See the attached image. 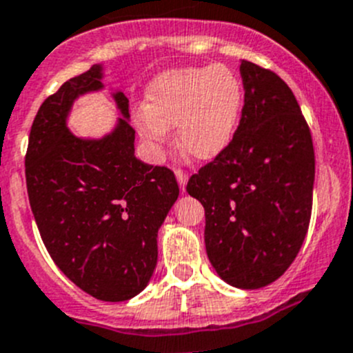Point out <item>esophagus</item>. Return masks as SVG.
Segmentation results:
<instances>
[{
    "label": "esophagus",
    "mask_w": 353,
    "mask_h": 353,
    "mask_svg": "<svg viewBox=\"0 0 353 353\" xmlns=\"http://www.w3.org/2000/svg\"><path fill=\"white\" fill-rule=\"evenodd\" d=\"M174 174H176V180H179V185L180 189H182V192H185V185H187V180H189V174H187L183 170H176L174 171Z\"/></svg>",
    "instance_id": "34e87169"
}]
</instances>
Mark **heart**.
<instances>
[{
  "label": "heart",
  "instance_id": "1",
  "mask_svg": "<svg viewBox=\"0 0 353 353\" xmlns=\"http://www.w3.org/2000/svg\"><path fill=\"white\" fill-rule=\"evenodd\" d=\"M244 90L230 67H185L159 74L147 88V105L133 121L142 139L159 150L176 126L179 145L197 161H211L236 135Z\"/></svg>",
  "mask_w": 353,
  "mask_h": 353
}]
</instances>
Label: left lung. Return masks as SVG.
Here are the masks:
<instances>
[{
  "label": "left lung",
  "mask_w": 353,
  "mask_h": 353,
  "mask_svg": "<svg viewBox=\"0 0 353 353\" xmlns=\"http://www.w3.org/2000/svg\"><path fill=\"white\" fill-rule=\"evenodd\" d=\"M244 107L232 142L192 174L187 192L206 214L204 243L221 279L268 286L296 258L312 214L315 156L290 86L241 60Z\"/></svg>",
  "instance_id": "8db88e82"
}]
</instances>
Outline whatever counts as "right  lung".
Instances as JSON below:
<instances>
[{"label": "right lung", "mask_w": 353, "mask_h": 353, "mask_svg": "<svg viewBox=\"0 0 353 353\" xmlns=\"http://www.w3.org/2000/svg\"><path fill=\"white\" fill-rule=\"evenodd\" d=\"M103 67L69 79L39 107L26 154L29 203L57 267L85 293L124 301L149 284L157 230L179 199L173 171L135 157V130L123 92L121 116L102 139L69 132L74 100L103 88Z\"/></svg>", "instance_id": "add662e5"}]
</instances>
